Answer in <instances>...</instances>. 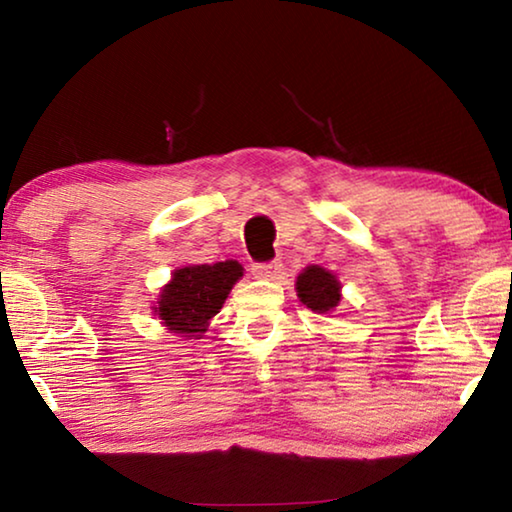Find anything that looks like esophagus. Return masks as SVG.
Here are the masks:
<instances>
[{"label":"esophagus","instance_id":"obj_1","mask_svg":"<svg viewBox=\"0 0 512 512\" xmlns=\"http://www.w3.org/2000/svg\"><path fill=\"white\" fill-rule=\"evenodd\" d=\"M282 273V262L280 259H273V262H257L253 264V275L255 277H277Z\"/></svg>","mask_w":512,"mask_h":512}]
</instances>
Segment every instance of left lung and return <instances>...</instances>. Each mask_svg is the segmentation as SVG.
<instances>
[{
	"label": "left lung",
	"instance_id": "left-lung-1",
	"mask_svg": "<svg viewBox=\"0 0 512 512\" xmlns=\"http://www.w3.org/2000/svg\"><path fill=\"white\" fill-rule=\"evenodd\" d=\"M300 300L311 311H318V314H325V311L334 309L341 300V284L336 282V277L325 271L320 266H309L305 273H300L296 282Z\"/></svg>",
	"mask_w": 512,
	"mask_h": 512
}]
</instances>
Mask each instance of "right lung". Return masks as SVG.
I'll use <instances>...</instances> for the list:
<instances>
[{"instance_id":"1","label":"right lung","mask_w":512,"mask_h":512,"mask_svg":"<svg viewBox=\"0 0 512 512\" xmlns=\"http://www.w3.org/2000/svg\"><path fill=\"white\" fill-rule=\"evenodd\" d=\"M244 275L237 262H216L185 266L173 273L171 282L162 289L158 316L164 325L178 334H201L207 320L219 314L235 282Z\"/></svg>"}]
</instances>
